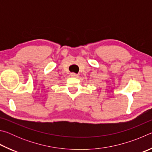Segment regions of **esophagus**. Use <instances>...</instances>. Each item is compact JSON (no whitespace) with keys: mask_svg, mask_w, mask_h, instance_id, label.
<instances>
[{"mask_svg":"<svg viewBox=\"0 0 152 152\" xmlns=\"http://www.w3.org/2000/svg\"><path fill=\"white\" fill-rule=\"evenodd\" d=\"M70 76H72V77H78V74H75V73H71V74H70Z\"/></svg>","mask_w":152,"mask_h":152,"instance_id":"obj_1","label":"esophagus"}]
</instances>
